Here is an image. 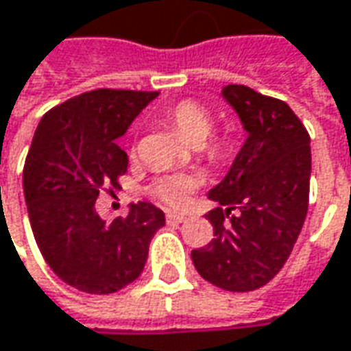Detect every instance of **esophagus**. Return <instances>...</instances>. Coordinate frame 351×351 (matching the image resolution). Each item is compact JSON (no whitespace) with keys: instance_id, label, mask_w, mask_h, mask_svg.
Instances as JSON below:
<instances>
[{"instance_id":"34e87169","label":"esophagus","mask_w":351,"mask_h":351,"mask_svg":"<svg viewBox=\"0 0 351 351\" xmlns=\"http://www.w3.org/2000/svg\"><path fill=\"white\" fill-rule=\"evenodd\" d=\"M186 215H180V213H167V223L169 225H180L184 223Z\"/></svg>"}]
</instances>
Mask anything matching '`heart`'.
I'll return each mask as SVG.
<instances>
[{
	"instance_id": "heart-1",
	"label": "heart",
	"mask_w": 351,
	"mask_h": 351,
	"mask_svg": "<svg viewBox=\"0 0 351 351\" xmlns=\"http://www.w3.org/2000/svg\"><path fill=\"white\" fill-rule=\"evenodd\" d=\"M167 121L176 132L190 144H202L213 130V113L195 99H180L167 109ZM232 149V136L228 132L209 138L204 142V154L209 159H223ZM197 188V178L186 173H173L156 178L149 186V194L171 209H180L188 204L190 195Z\"/></svg>"
}]
</instances>
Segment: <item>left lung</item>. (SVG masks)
Here are the masks:
<instances>
[{"label": "left lung", "instance_id": "8db88e82", "mask_svg": "<svg viewBox=\"0 0 351 351\" xmlns=\"http://www.w3.org/2000/svg\"><path fill=\"white\" fill-rule=\"evenodd\" d=\"M247 140L228 175L209 190L213 240L192 250L195 271L228 292L265 286L285 267L309 206L311 147L304 123L282 99L242 84L223 88Z\"/></svg>", "mask_w": 351, "mask_h": 351}]
</instances>
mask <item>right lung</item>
I'll use <instances>...</instances> for the list:
<instances>
[{
  "instance_id": "add662e5",
  "label": "right lung",
  "mask_w": 351,
  "mask_h": 351,
  "mask_svg": "<svg viewBox=\"0 0 351 351\" xmlns=\"http://www.w3.org/2000/svg\"><path fill=\"white\" fill-rule=\"evenodd\" d=\"M159 92L97 88L49 109L23 169L28 219L45 263L86 294H113L142 275L165 213L149 202L104 221L95 199L119 188L128 156L117 144Z\"/></svg>"
}]
</instances>
